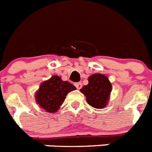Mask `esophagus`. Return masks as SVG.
Listing matches in <instances>:
<instances>
[{"mask_svg":"<svg viewBox=\"0 0 152 152\" xmlns=\"http://www.w3.org/2000/svg\"><path fill=\"white\" fill-rule=\"evenodd\" d=\"M75 87H76V88H77L78 90H80V88H82V84H81V83H80V82L75 83Z\"/></svg>","mask_w":152,"mask_h":152,"instance_id":"esophagus-1","label":"esophagus"}]
</instances>
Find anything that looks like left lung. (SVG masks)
<instances>
[{
  "label": "left lung",
  "mask_w": 152,
  "mask_h": 152,
  "mask_svg": "<svg viewBox=\"0 0 152 152\" xmlns=\"http://www.w3.org/2000/svg\"><path fill=\"white\" fill-rule=\"evenodd\" d=\"M86 96L89 105L96 109H103L107 105L112 91L108 77L102 74H94L88 77V84L80 90Z\"/></svg>",
  "instance_id": "left-lung-1"
}]
</instances>
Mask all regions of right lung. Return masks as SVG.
I'll return each mask as SVG.
<instances>
[{"mask_svg":"<svg viewBox=\"0 0 152 152\" xmlns=\"http://www.w3.org/2000/svg\"><path fill=\"white\" fill-rule=\"evenodd\" d=\"M76 90L73 84L61 80L57 75L40 84L36 93V101L46 112L56 113L60 108L68 93Z\"/></svg>","mask_w":152,"mask_h":152,"instance_id":"1","label":"right lung"}]
</instances>
